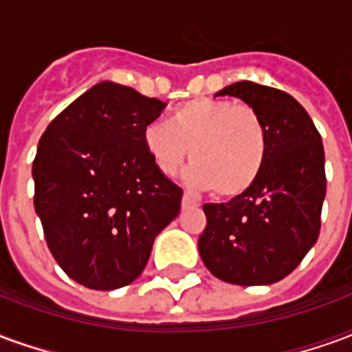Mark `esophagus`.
Segmentation results:
<instances>
[{
	"instance_id": "obj_1",
	"label": "esophagus",
	"mask_w": 352,
	"mask_h": 352,
	"mask_svg": "<svg viewBox=\"0 0 352 352\" xmlns=\"http://www.w3.org/2000/svg\"><path fill=\"white\" fill-rule=\"evenodd\" d=\"M181 206H183V209H188V207L198 206V204H196V201H194V199H192L190 196H186V194H184L183 199H181Z\"/></svg>"
}]
</instances>
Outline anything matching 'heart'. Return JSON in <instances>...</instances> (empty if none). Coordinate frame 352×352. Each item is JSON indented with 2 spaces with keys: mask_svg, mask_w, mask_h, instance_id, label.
<instances>
[{
  "mask_svg": "<svg viewBox=\"0 0 352 352\" xmlns=\"http://www.w3.org/2000/svg\"><path fill=\"white\" fill-rule=\"evenodd\" d=\"M141 143L158 173L175 177L190 156L184 177L192 190L214 188L237 198L258 181L267 158V131L249 105L198 98L179 105L168 124H146Z\"/></svg>",
  "mask_w": 352,
  "mask_h": 352,
  "instance_id": "1",
  "label": "heart"
}]
</instances>
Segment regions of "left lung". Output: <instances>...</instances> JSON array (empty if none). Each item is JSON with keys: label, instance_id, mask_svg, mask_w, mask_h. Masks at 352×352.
<instances>
[{"label": "left lung", "instance_id": "obj_1", "mask_svg": "<svg viewBox=\"0 0 352 352\" xmlns=\"http://www.w3.org/2000/svg\"><path fill=\"white\" fill-rule=\"evenodd\" d=\"M217 96L239 98L258 113L267 158L245 194L204 206L199 256L226 283L272 285L294 272L317 243L326 196L322 139L307 111L283 90L241 80Z\"/></svg>", "mask_w": 352, "mask_h": 352}]
</instances>
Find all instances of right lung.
Returning a JSON list of instances; mask_svg holds the SVG:
<instances>
[{"label":"right lung","instance_id":"right-lung-1","mask_svg":"<svg viewBox=\"0 0 352 352\" xmlns=\"http://www.w3.org/2000/svg\"><path fill=\"white\" fill-rule=\"evenodd\" d=\"M166 103L111 80L69 103L35 154V213L52 256L73 280L115 290L145 270L183 190L156 171L141 133Z\"/></svg>","mask_w":352,"mask_h":352}]
</instances>
